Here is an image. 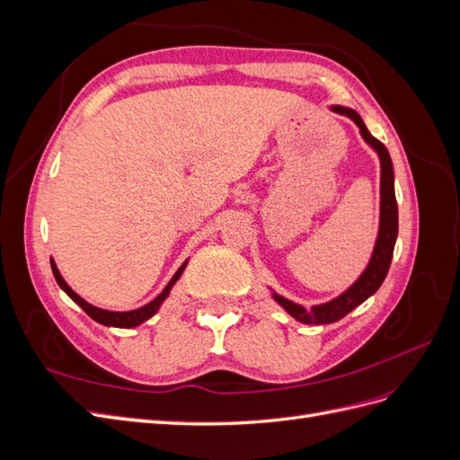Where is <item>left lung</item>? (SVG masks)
Returning a JSON list of instances; mask_svg holds the SVG:
<instances>
[{
    "label": "left lung",
    "mask_w": 460,
    "mask_h": 460,
    "mask_svg": "<svg viewBox=\"0 0 460 460\" xmlns=\"http://www.w3.org/2000/svg\"><path fill=\"white\" fill-rule=\"evenodd\" d=\"M332 109L340 115L349 117L360 128V136L365 137V142L370 144L376 149V153H378L380 169H382L380 171V230H378V240H376L374 253L368 267L365 269L363 274H360L358 280L349 289L343 291L340 297L332 299L324 305H316V307L307 311L303 309L301 305L274 294V299L282 305V307L288 311V314H291L303 324L336 323V320L349 314L355 307H358L360 303L367 301L370 296H374L382 286V282L385 280L389 264H392L394 247L397 242V230H399L397 199H395V186H394V164L385 146L380 140H376V137L368 132L363 119H360L353 109L340 107V105Z\"/></svg>",
    "instance_id": "obj_1"
}]
</instances>
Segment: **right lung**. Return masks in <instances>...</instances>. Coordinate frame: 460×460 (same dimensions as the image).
Instances as JSON below:
<instances>
[{
    "label": "right lung",
    "instance_id": "add662e5",
    "mask_svg": "<svg viewBox=\"0 0 460 460\" xmlns=\"http://www.w3.org/2000/svg\"><path fill=\"white\" fill-rule=\"evenodd\" d=\"M186 264H188V262H184L182 267H180V269L176 270V274L171 278V282L166 284V288L161 291V294H159L155 299L149 301L147 305H144V307H140V309L127 311V313H115V311H105V309L93 307V305H90L88 301L82 299L78 294H75V291H73L71 288H68V284L63 280V276L59 274V270H58V267H55L53 261H51V270H53V276H55V280H58L59 288H61V289L65 291V294H66L68 297H71L76 305H80V307L84 309V313H86L90 318H93L95 323H100V324H103V326H115V328H132V326H137V324L146 323L147 318H151L153 314H155V313L159 311L161 303L166 299V296L171 294L172 286L176 284L180 274L184 272Z\"/></svg>",
    "mask_w": 460,
    "mask_h": 460
}]
</instances>
